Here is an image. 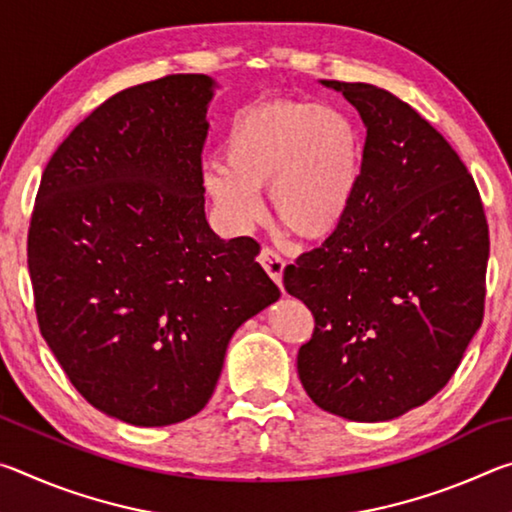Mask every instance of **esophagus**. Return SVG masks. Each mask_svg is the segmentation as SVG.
Listing matches in <instances>:
<instances>
[{
	"instance_id": "obj_1",
	"label": "esophagus",
	"mask_w": 512,
	"mask_h": 512,
	"mask_svg": "<svg viewBox=\"0 0 512 512\" xmlns=\"http://www.w3.org/2000/svg\"><path fill=\"white\" fill-rule=\"evenodd\" d=\"M259 262L266 268V273L271 275V280L277 284V287H282V273H284V259L275 253L273 248H262V253H259Z\"/></svg>"
}]
</instances>
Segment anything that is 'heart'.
<instances>
[{"label": "heart", "mask_w": 512, "mask_h": 512, "mask_svg": "<svg viewBox=\"0 0 512 512\" xmlns=\"http://www.w3.org/2000/svg\"><path fill=\"white\" fill-rule=\"evenodd\" d=\"M223 160H205V194L232 232H246L264 212L302 239L334 235L348 216L363 173V144L343 110L296 99L248 106L230 121Z\"/></svg>", "instance_id": "b5f03b06"}]
</instances>
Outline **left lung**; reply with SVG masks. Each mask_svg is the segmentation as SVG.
<instances>
[{"label":"left lung","mask_w":512,"mask_h":512,"mask_svg":"<svg viewBox=\"0 0 512 512\" xmlns=\"http://www.w3.org/2000/svg\"><path fill=\"white\" fill-rule=\"evenodd\" d=\"M320 83L357 108L366 146L341 228L284 271L316 320L298 375L323 411L386 422L431 400L481 327L488 223L465 164L409 103Z\"/></svg>","instance_id":"obj_1"}]
</instances>
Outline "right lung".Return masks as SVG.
Instances as JSON below:
<instances>
[{"mask_svg":"<svg viewBox=\"0 0 512 512\" xmlns=\"http://www.w3.org/2000/svg\"><path fill=\"white\" fill-rule=\"evenodd\" d=\"M216 88L173 74L110 97L51 155L33 207L40 332L76 391L135 427L201 411L232 334L280 298L257 241L205 219Z\"/></svg>","mask_w":512,"mask_h":512,"instance_id":"right-lung-1","label":"right lung"}]
</instances>
